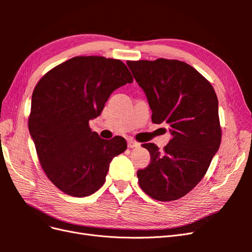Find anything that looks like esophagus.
Instances as JSON below:
<instances>
[{
	"instance_id": "1",
	"label": "esophagus",
	"mask_w": 252,
	"mask_h": 252,
	"mask_svg": "<svg viewBox=\"0 0 252 252\" xmlns=\"http://www.w3.org/2000/svg\"><path fill=\"white\" fill-rule=\"evenodd\" d=\"M127 144H128V147H129V148H135V147H140V143L135 142V141H133V140H128Z\"/></svg>"
}]
</instances>
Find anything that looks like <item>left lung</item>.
<instances>
[{"label": "left lung", "instance_id": "8db88e82", "mask_svg": "<svg viewBox=\"0 0 252 252\" xmlns=\"http://www.w3.org/2000/svg\"><path fill=\"white\" fill-rule=\"evenodd\" d=\"M127 65L147 96L152 122L168 124L172 135L163 151L154 143L143 144L150 163L136 172L140 187L158 201L179 200L199 184L220 147L216 91L179 60L128 61Z\"/></svg>", "mask_w": 252, "mask_h": 252}]
</instances>
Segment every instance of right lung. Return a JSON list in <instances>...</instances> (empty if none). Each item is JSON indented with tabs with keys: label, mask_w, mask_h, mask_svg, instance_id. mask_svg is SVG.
<instances>
[{
	"label": "right lung",
	"mask_w": 252,
	"mask_h": 252,
	"mask_svg": "<svg viewBox=\"0 0 252 252\" xmlns=\"http://www.w3.org/2000/svg\"><path fill=\"white\" fill-rule=\"evenodd\" d=\"M132 82L122 61L98 56L74 57L37 82L28 128L45 174L61 191L84 197L103 186L111 159L127 143L122 136L101 139L89 121L114 90Z\"/></svg>",
	"instance_id": "right-lung-1"
}]
</instances>
